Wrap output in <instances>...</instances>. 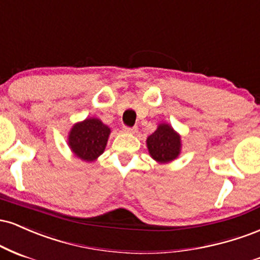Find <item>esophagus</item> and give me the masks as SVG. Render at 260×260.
<instances>
[{
  "label": "esophagus",
  "mask_w": 260,
  "mask_h": 260,
  "mask_svg": "<svg viewBox=\"0 0 260 260\" xmlns=\"http://www.w3.org/2000/svg\"><path fill=\"white\" fill-rule=\"evenodd\" d=\"M123 130H124V133H126V134H135V133H137V126H133V127L123 126Z\"/></svg>",
  "instance_id": "esophagus-1"
}]
</instances>
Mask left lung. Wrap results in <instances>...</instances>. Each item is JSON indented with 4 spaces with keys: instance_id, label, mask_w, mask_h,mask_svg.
Wrapping results in <instances>:
<instances>
[{
    "instance_id": "obj_1",
    "label": "left lung",
    "mask_w": 260,
    "mask_h": 260,
    "mask_svg": "<svg viewBox=\"0 0 260 260\" xmlns=\"http://www.w3.org/2000/svg\"><path fill=\"white\" fill-rule=\"evenodd\" d=\"M146 142L151 157L161 164L176 159L181 152V137L167 123L158 125Z\"/></svg>"
}]
</instances>
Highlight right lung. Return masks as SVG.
I'll list each match as a JSON object with an SVG mask.
<instances>
[{
  "instance_id": "right-lung-1",
  "label": "right lung",
  "mask_w": 260,
  "mask_h": 260,
  "mask_svg": "<svg viewBox=\"0 0 260 260\" xmlns=\"http://www.w3.org/2000/svg\"><path fill=\"white\" fill-rule=\"evenodd\" d=\"M111 129L100 119L87 118L74 124L68 135V145L76 157L93 161L105 152Z\"/></svg>"
}]
</instances>
